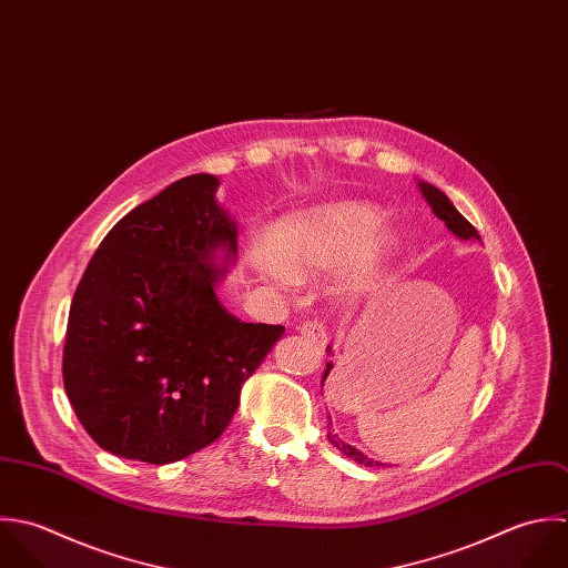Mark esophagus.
Returning <instances> with one entry per match:
<instances>
[{
  "instance_id": "esophagus-1",
  "label": "esophagus",
  "mask_w": 568,
  "mask_h": 568,
  "mask_svg": "<svg viewBox=\"0 0 568 568\" xmlns=\"http://www.w3.org/2000/svg\"><path fill=\"white\" fill-rule=\"evenodd\" d=\"M297 333H300L311 346H315L317 351H322V348L328 344L326 328H324V324H320V322H306V324H302V326L297 328Z\"/></svg>"
}]
</instances>
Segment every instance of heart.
<instances>
[{"label":"heart","instance_id":"heart-1","mask_svg":"<svg viewBox=\"0 0 568 568\" xmlns=\"http://www.w3.org/2000/svg\"><path fill=\"white\" fill-rule=\"evenodd\" d=\"M381 220V209L362 200L297 211L275 224L268 242L251 246V262L264 277L282 286L293 284L300 275H320L344 266L337 295L355 297L377 284L394 253V233Z\"/></svg>","mask_w":568,"mask_h":568}]
</instances>
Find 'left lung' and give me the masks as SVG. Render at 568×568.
I'll list each match as a JSON object with an SVG mask.
<instances>
[{"mask_svg":"<svg viewBox=\"0 0 568 568\" xmlns=\"http://www.w3.org/2000/svg\"><path fill=\"white\" fill-rule=\"evenodd\" d=\"M418 187L423 191V197L427 200V204L432 206V211H434V215L436 217H440L443 222H445V226L458 237V240H471V242H480V235H478V231L460 215V211L452 204V200L443 193V191L438 190V187H434V185H429V183H425V181H418ZM326 353H328V357H333V346H328L326 348ZM335 364H333V359L326 364V371H324V377H322V387H324V381L328 378V375H333L335 377ZM328 436V440H331V445L333 447H337L346 458H351V460H355V463H359V465H364V467H383L385 463H381V460H375V458H368L362 449H357L355 445H351V443H346V440H342L337 434H333V432H328L326 434Z\"/></svg>","mask_w":568,"mask_h":568,"instance_id":"8db88e82","label":"left lung"}]
</instances>
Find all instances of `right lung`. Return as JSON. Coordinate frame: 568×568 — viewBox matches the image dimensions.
Returning <instances> with one entry per match:
<instances>
[{"mask_svg": "<svg viewBox=\"0 0 568 568\" xmlns=\"http://www.w3.org/2000/svg\"><path fill=\"white\" fill-rule=\"evenodd\" d=\"M220 179L185 176L123 215L72 297L63 385L105 452L168 465L213 443L282 326L246 324L215 295L237 226Z\"/></svg>", "mask_w": 568, "mask_h": 568, "instance_id": "obj_1", "label": "right lung"}]
</instances>
